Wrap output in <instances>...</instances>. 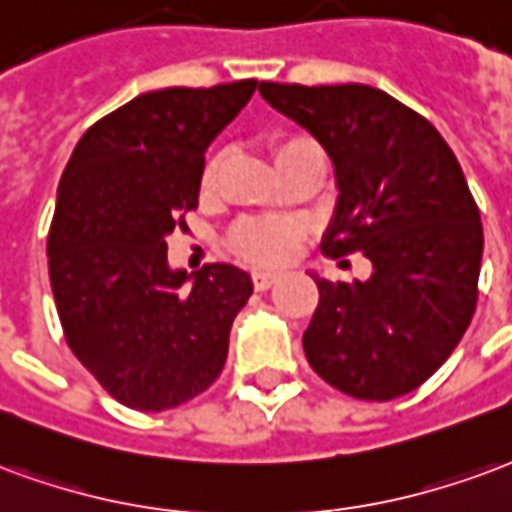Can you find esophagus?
I'll return each mask as SVG.
<instances>
[{"label":"esophagus","instance_id":"esophagus-1","mask_svg":"<svg viewBox=\"0 0 512 512\" xmlns=\"http://www.w3.org/2000/svg\"><path fill=\"white\" fill-rule=\"evenodd\" d=\"M275 281H278V272H270V270L253 272V286H256L259 292H264V289H270V286Z\"/></svg>","mask_w":512,"mask_h":512}]
</instances>
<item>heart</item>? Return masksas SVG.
<instances>
[{"instance_id":"1","label":"heart","mask_w":512,"mask_h":512,"mask_svg":"<svg viewBox=\"0 0 512 512\" xmlns=\"http://www.w3.org/2000/svg\"><path fill=\"white\" fill-rule=\"evenodd\" d=\"M297 144H308V138H283L281 144L275 147V158L283 155L286 149L297 147ZM226 155H215L204 169V185L210 188L215 185L220 169H223ZM300 240V226L292 220H272V218H256L242 220L240 226L231 234V245L234 251L240 253L242 259L259 261V264H272V261L286 259L294 251V245Z\"/></svg>"}]
</instances>
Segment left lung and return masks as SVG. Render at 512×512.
<instances>
[{"mask_svg": "<svg viewBox=\"0 0 512 512\" xmlns=\"http://www.w3.org/2000/svg\"><path fill=\"white\" fill-rule=\"evenodd\" d=\"M259 92L333 160L338 204L322 251L374 264L354 283L313 272L308 363L360 401L412 393L453 354L477 305L483 223L453 149L428 119L365 84L261 81Z\"/></svg>", "mask_w": 512, "mask_h": 512, "instance_id": "obj_1", "label": "left lung"}]
</instances>
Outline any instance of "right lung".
Masks as SVG:
<instances>
[{
	"label": "right lung",
	"mask_w": 512,
	"mask_h": 512,
	"mask_svg": "<svg viewBox=\"0 0 512 512\" xmlns=\"http://www.w3.org/2000/svg\"><path fill=\"white\" fill-rule=\"evenodd\" d=\"M256 87L138 95L95 122L62 171L48 231L59 322L81 365L130 409H174L223 371L251 275L234 264L171 270L166 237L188 229L204 152Z\"/></svg>",
	"instance_id": "right-lung-1"
}]
</instances>
